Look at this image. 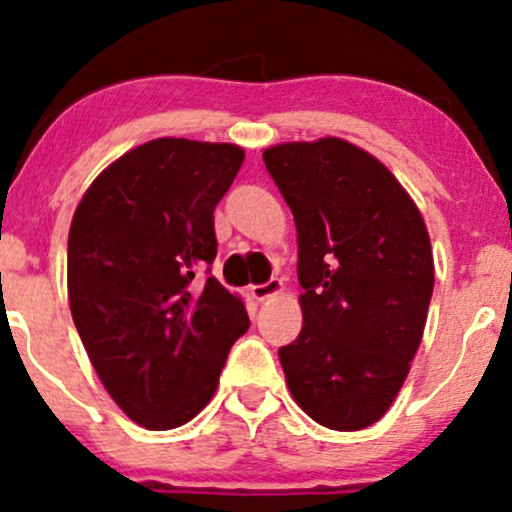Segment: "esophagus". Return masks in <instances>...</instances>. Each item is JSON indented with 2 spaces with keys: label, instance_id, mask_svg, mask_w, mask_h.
<instances>
[{
  "label": "esophagus",
  "instance_id": "obj_1",
  "mask_svg": "<svg viewBox=\"0 0 512 512\" xmlns=\"http://www.w3.org/2000/svg\"><path fill=\"white\" fill-rule=\"evenodd\" d=\"M279 291H281V279H269L267 284H257L250 289L255 301H269V298H274Z\"/></svg>",
  "mask_w": 512,
  "mask_h": 512
}]
</instances>
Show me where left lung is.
I'll list each match as a JSON object with an SVG mask.
<instances>
[{"label":"left lung","instance_id":"obj_1","mask_svg":"<svg viewBox=\"0 0 512 512\" xmlns=\"http://www.w3.org/2000/svg\"><path fill=\"white\" fill-rule=\"evenodd\" d=\"M298 231L303 327L279 349L310 419L361 431L395 402L424 337L433 252L421 211L368 151L327 137L262 154Z\"/></svg>","mask_w":512,"mask_h":512}]
</instances>
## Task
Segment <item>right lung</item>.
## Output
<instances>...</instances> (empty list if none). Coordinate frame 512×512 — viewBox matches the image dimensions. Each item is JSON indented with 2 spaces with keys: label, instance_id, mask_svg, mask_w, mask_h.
<instances>
[{
  "label": "right lung",
  "instance_id": "obj_1",
  "mask_svg": "<svg viewBox=\"0 0 512 512\" xmlns=\"http://www.w3.org/2000/svg\"><path fill=\"white\" fill-rule=\"evenodd\" d=\"M233 144L154 139L91 182L67 248L69 308L98 378L149 431L214 397L250 320L214 276V209L243 166Z\"/></svg>",
  "mask_w": 512,
  "mask_h": 512
}]
</instances>
